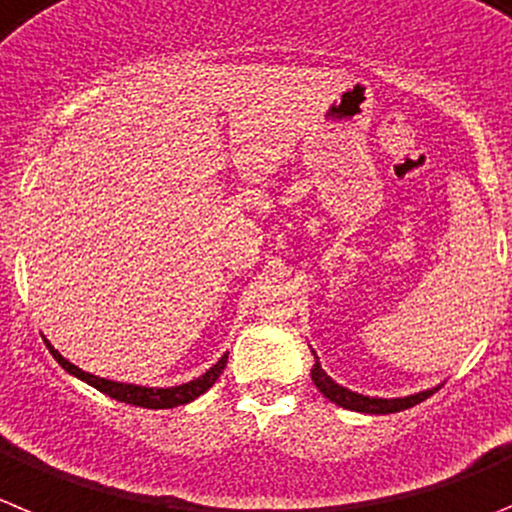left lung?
I'll use <instances>...</instances> for the list:
<instances>
[{"label": "left lung", "mask_w": 512, "mask_h": 512, "mask_svg": "<svg viewBox=\"0 0 512 512\" xmlns=\"http://www.w3.org/2000/svg\"><path fill=\"white\" fill-rule=\"evenodd\" d=\"M314 358H317V355H314ZM312 381H314V386L320 388V391L325 393L332 403H337V406H342V409L360 411V414H396V411L411 409V406H416V403L426 401L431 393L437 391V388H431V391H421V393H414V396H406V398L360 396V393H353V391H348V388L337 386L330 375L322 370L320 360H317L312 368Z\"/></svg>", "instance_id": "1"}]
</instances>
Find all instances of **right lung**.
Returning <instances> with one entry per match:
<instances>
[{"instance_id": "right-lung-1", "label": "right lung", "mask_w": 512, "mask_h": 512, "mask_svg": "<svg viewBox=\"0 0 512 512\" xmlns=\"http://www.w3.org/2000/svg\"><path fill=\"white\" fill-rule=\"evenodd\" d=\"M45 345H48V350L53 353V358L58 360V365H63V368L68 370V373H73L75 378H81V381H86L88 386L98 388V391L116 398V401L131 403V406H142V409H175V406H182V403L195 401V398L203 396V393L218 381L225 363H228V355H223V358H220L208 373L195 378V381L182 383V386H175V388H144V386H131V383L106 381V378H98V375L86 373V370H81L78 365L68 363V360H65L48 340H45Z\"/></svg>"}]
</instances>
